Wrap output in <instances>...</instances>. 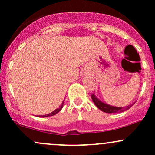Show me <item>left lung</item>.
<instances>
[{
	"label": "left lung",
	"mask_w": 155,
	"mask_h": 155,
	"mask_svg": "<svg viewBox=\"0 0 155 155\" xmlns=\"http://www.w3.org/2000/svg\"><path fill=\"white\" fill-rule=\"evenodd\" d=\"M91 99L98 109H101V110L103 111V112H107V113H118V112H124V111L127 110L128 109H130V108L134 104H133L132 105H130L127 107H112V106L108 105V104H104V103L101 102L99 99H97V98L96 97V96H95L94 94H91Z\"/></svg>",
	"instance_id": "left-lung-1"
}]
</instances>
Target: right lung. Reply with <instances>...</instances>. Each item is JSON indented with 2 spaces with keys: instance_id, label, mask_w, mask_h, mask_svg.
Instances as JSON below:
<instances>
[{
  "instance_id": "add662e5",
  "label": "right lung",
  "mask_w": 155,
  "mask_h": 155,
  "mask_svg": "<svg viewBox=\"0 0 155 155\" xmlns=\"http://www.w3.org/2000/svg\"><path fill=\"white\" fill-rule=\"evenodd\" d=\"M63 104H64V103H62V105L61 106V107L59 108V109H55V110L54 111H53L52 112H51V113H49V114H47V115H40V117H48V116H52V115H55V114H57L58 112H60L61 111V109H62V107H63Z\"/></svg>"
}]
</instances>
